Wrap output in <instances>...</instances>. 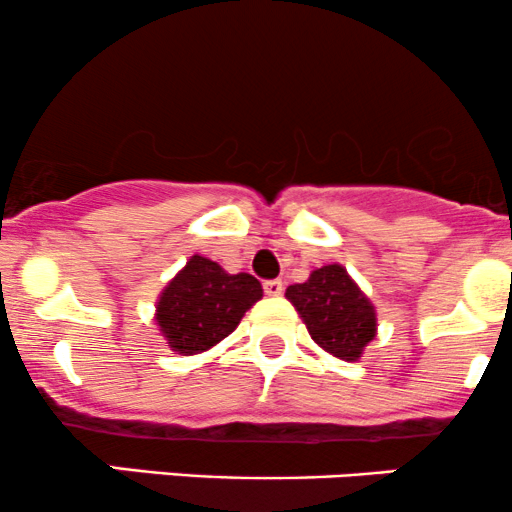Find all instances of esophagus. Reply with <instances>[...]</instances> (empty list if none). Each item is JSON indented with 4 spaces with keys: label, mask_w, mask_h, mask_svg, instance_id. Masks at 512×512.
<instances>
[{
    "label": "esophagus",
    "mask_w": 512,
    "mask_h": 512,
    "mask_svg": "<svg viewBox=\"0 0 512 512\" xmlns=\"http://www.w3.org/2000/svg\"><path fill=\"white\" fill-rule=\"evenodd\" d=\"M263 290H266V295H271V297H278V295H283V280H266V283H263Z\"/></svg>",
    "instance_id": "esophagus-1"
}]
</instances>
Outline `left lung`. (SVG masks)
I'll return each instance as SVG.
<instances>
[{
    "instance_id": "1",
    "label": "left lung",
    "mask_w": 512,
    "mask_h": 512,
    "mask_svg": "<svg viewBox=\"0 0 512 512\" xmlns=\"http://www.w3.org/2000/svg\"><path fill=\"white\" fill-rule=\"evenodd\" d=\"M285 297L295 304L314 343L353 363L377 336V314L372 302L348 271L338 263L309 273V280L290 285Z\"/></svg>"
}]
</instances>
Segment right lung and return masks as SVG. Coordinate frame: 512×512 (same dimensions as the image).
Here are the masks:
<instances>
[{"label":"right lung","mask_w":512,"mask_h":512,"mask_svg":"<svg viewBox=\"0 0 512 512\" xmlns=\"http://www.w3.org/2000/svg\"><path fill=\"white\" fill-rule=\"evenodd\" d=\"M261 297L263 287L254 275H232L195 254L164 287L154 319L171 350L195 355L227 338Z\"/></svg>","instance_id":"1"}]
</instances>
